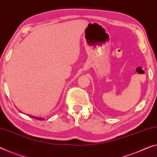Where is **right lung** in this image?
I'll return each instance as SVG.
<instances>
[{
	"instance_id": "right-lung-1",
	"label": "right lung",
	"mask_w": 157,
	"mask_h": 157,
	"mask_svg": "<svg viewBox=\"0 0 157 157\" xmlns=\"http://www.w3.org/2000/svg\"><path fill=\"white\" fill-rule=\"evenodd\" d=\"M29 117H30L31 118H33V119H38V120H43L44 119H43V118H40V117H33V116H31L29 114H28Z\"/></svg>"
}]
</instances>
